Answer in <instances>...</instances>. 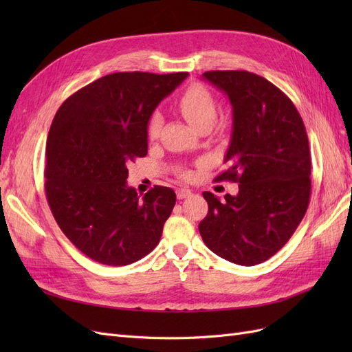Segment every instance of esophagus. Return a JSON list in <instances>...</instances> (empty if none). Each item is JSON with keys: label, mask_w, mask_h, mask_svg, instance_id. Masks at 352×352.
Returning <instances> with one entry per match:
<instances>
[{"label": "esophagus", "mask_w": 352, "mask_h": 352, "mask_svg": "<svg viewBox=\"0 0 352 352\" xmlns=\"http://www.w3.org/2000/svg\"><path fill=\"white\" fill-rule=\"evenodd\" d=\"M190 194V190L189 189H186V188H177L176 189V197L179 198V199H184V198H186V197H189Z\"/></svg>", "instance_id": "esophagus-1"}]
</instances>
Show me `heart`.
<instances>
[{
	"label": "heart",
	"instance_id": "heart-1",
	"mask_svg": "<svg viewBox=\"0 0 352 352\" xmlns=\"http://www.w3.org/2000/svg\"><path fill=\"white\" fill-rule=\"evenodd\" d=\"M179 110L186 119V122L195 127L197 131H204L212 126L217 116V101L212 97L211 92L201 87V85H194L188 88L182 97L179 98ZM163 117L160 111H154L150 119H148L146 132L150 140H155L162 129ZM188 176V173H185Z\"/></svg>",
	"mask_w": 352,
	"mask_h": 352
}]
</instances>
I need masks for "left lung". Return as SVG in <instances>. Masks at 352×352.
<instances>
[{
    "mask_svg": "<svg viewBox=\"0 0 352 352\" xmlns=\"http://www.w3.org/2000/svg\"><path fill=\"white\" fill-rule=\"evenodd\" d=\"M232 104L226 170L217 182L239 185L219 199L202 192L208 212L199 223L207 247L239 265H255L278 252L300 225L311 194V160L305 126L294 102L258 74L212 70L202 74Z\"/></svg>",
    "mask_w": 352,
    "mask_h": 352,
    "instance_id": "left-lung-1",
    "label": "left lung"
}]
</instances>
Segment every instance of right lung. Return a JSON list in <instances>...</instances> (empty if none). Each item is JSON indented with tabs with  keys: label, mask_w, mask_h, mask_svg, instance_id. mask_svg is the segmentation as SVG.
Instances as JSON below:
<instances>
[{
	"label": "right lung",
	"mask_w": 352,
	"mask_h": 352,
	"mask_svg": "<svg viewBox=\"0 0 352 352\" xmlns=\"http://www.w3.org/2000/svg\"><path fill=\"white\" fill-rule=\"evenodd\" d=\"M186 72H119L61 104L45 150V194L57 225L87 257L127 265L150 254L172 214L176 194L127 186V164L148 153V119Z\"/></svg>",
	"instance_id": "right-lung-1"
}]
</instances>
